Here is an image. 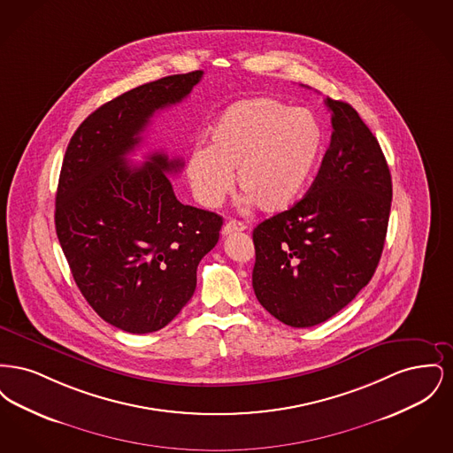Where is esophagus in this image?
Wrapping results in <instances>:
<instances>
[{
	"label": "esophagus",
	"mask_w": 453,
	"mask_h": 453,
	"mask_svg": "<svg viewBox=\"0 0 453 453\" xmlns=\"http://www.w3.org/2000/svg\"><path fill=\"white\" fill-rule=\"evenodd\" d=\"M242 231H246V224L241 222V220H229L222 227V234L224 236H229L233 233H242Z\"/></svg>",
	"instance_id": "1"
}]
</instances>
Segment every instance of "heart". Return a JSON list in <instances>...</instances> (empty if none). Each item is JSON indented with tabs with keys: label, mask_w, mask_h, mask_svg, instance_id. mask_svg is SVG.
I'll return each mask as SVG.
<instances>
[{
	"label": "heart",
	"mask_w": 453,
	"mask_h": 453,
	"mask_svg": "<svg viewBox=\"0 0 453 453\" xmlns=\"http://www.w3.org/2000/svg\"><path fill=\"white\" fill-rule=\"evenodd\" d=\"M324 144L323 126L305 108L273 98L239 100L207 132V150H195L187 178L195 198L219 207L239 188L265 212L287 209L314 172Z\"/></svg>",
	"instance_id": "b5f03b06"
}]
</instances>
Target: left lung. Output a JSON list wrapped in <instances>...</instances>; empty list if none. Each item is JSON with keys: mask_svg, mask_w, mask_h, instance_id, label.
<instances>
[{"mask_svg": "<svg viewBox=\"0 0 453 453\" xmlns=\"http://www.w3.org/2000/svg\"><path fill=\"white\" fill-rule=\"evenodd\" d=\"M333 134L307 195L253 231V288L292 327L324 323L375 273L388 234L392 180L375 135L349 104L326 98Z\"/></svg>", "mask_w": 453, "mask_h": 453, "instance_id": "8db88e82", "label": "left lung"}]
</instances>
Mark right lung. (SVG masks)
<instances>
[{"mask_svg": "<svg viewBox=\"0 0 453 453\" xmlns=\"http://www.w3.org/2000/svg\"><path fill=\"white\" fill-rule=\"evenodd\" d=\"M203 71L134 88L88 115L71 137L56 194V233L73 279L108 324L146 334L172 323L196 287V266L222 217L183 205L168 173L181 161L152 152L129 166L152 115L187 98Z\"/></svg>", "mask_w": 453, "mask_h": 453, "instance_id": "obj_1", "label": "right lung"}]
</instances>
